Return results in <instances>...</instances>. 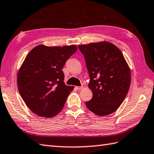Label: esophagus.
Here are the masks:
<instances>
[{
	"instance_id": "obj_1",
	"label": "esophagus",
	"mask_w": 154,
	"mask_h": 154,
	"mask_svg": "<svg viewBox=\"0 0 154 154\" xmlns=\"http://www.w3.org/2000/svg\"><path fill=\"white\" fill-rule=\"evenodd\" d=\"M84 88V86L83 85H82V86H81V87H76V89H78V90H81V89H83Z\"/></svg>"
}]
</instances>
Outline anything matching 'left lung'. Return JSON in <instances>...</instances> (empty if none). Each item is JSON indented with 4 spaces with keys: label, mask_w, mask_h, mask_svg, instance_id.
Instances as JSON below:
<instances>
[{
    "label": "left lung",
    "mask_w": 154,
    "mask_h": 154,
    "mask_svg": "<svg viewBox=\"0 0 154 154\" xmlns=\"http://www.w3.org/2000/svg\"><path fill=\"white\" fill-rule=\"evenodd\" d=\"M85 57L93 98L87 107L98 116L119 109L128 92L131 73L122 52L109 42L78 45Z\"/></svg>",
    "instance_id": "left-lung-1"
}]
</instances>
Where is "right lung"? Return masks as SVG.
Returning a JSON list of instances; mask_svg holds the SVG:
<instances>
[{
  "instance_id": "right-lung-1",
  "label": "right lung",
  "mask_w": 154,
  "mask_h": 154,
  "mask_svg": "<svg viewBox=\"0 0 154 154\" xmlns=\"http://www.w3.org/2000/svg\"><path fill=\"white\" fill-rule=\"evenodd\" d=\"M77 50L75 45H39L26 57L18 73V88L26 104L38 116L51 118L63 109L73 87L65 85L61 69Z\"/></svg>"
}]
</instances>
